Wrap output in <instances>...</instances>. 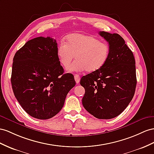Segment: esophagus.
<instances>
[{"instance_id": "obj_1", "label": "esophagus", "mask_w": 154, "mask_h": 154, "mask_svg": "<svg viewBox=\"0 0 154 154\" xmlns=\"http://www.w3.org/2000/svg\"><path fill=\"white\" fill-rule=\"evenodd\" d=\"M74 77H75V80L76 83L77 84L79 83V81H80V77H79V75H77V74H75L74 75Z\"/></svg>"}]
</instances>
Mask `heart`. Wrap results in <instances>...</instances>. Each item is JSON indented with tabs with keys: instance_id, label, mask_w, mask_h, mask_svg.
I'll return each mask as SVG.
<instances>
[{
	"instance_id": "b5f03b06",
	"label": "heart",
	"mask_w": 154,
	"mask_h": 154,
	"mask_svg": "<svg viewBox=\"0 0 154 154\" xmlns=\"http://www.w3.org/2000/svg\"><path fill=\"white\" fill-rule=\"evenodd\" d=\"M110 47L107 43L89 35L73 33L67 36L64 43L57 48V57L65 68L71 63L75 56L77 60L68 69L69 72H88L100 69L107 61Z\"/></svg>"
}]
</instances>
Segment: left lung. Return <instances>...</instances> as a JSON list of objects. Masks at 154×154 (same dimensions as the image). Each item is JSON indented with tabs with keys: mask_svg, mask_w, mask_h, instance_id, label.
<instances>
[{
	"mask_svg": "<svg viewBox=\"0 0 154 154\" xmlns=\"http://www.w3.org/2000/svg\"><path fill=\"white\" fill-rule=\"evenodd\" d=\"M109 43L110 54L103 67L81 78L85 89L82 103L98 119H111L123 112L132 100L137 85L133 54L118 34L99 32Z\"/></svg>",
	"mask_w": 154,
	"mask_h": 154,
	"instance_id": "left-lung-1",
	"label": "left lung"
}]
</instances>
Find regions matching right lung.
I'll return each instance as SVG.
<instances>
[{"mask_svg":"<svg viewBox=\"0 0 154 154\" xmlns=\"http://www.w3.org/2000/svg\"><path fill=\"white\" fill-rule=\"evenodd\" d=\"M57 48L53 38H35L19 49L13 59L14 96L25 112L37 119H49L60 112L76 83L72 73H64Z\"/></svg>","mask_w":154,"mask_h":154,"instance_id":"right-lung-1","label":"right lung"}]
</instances>
